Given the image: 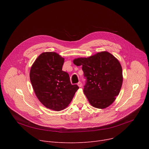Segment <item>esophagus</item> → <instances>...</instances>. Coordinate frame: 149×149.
<instances>
[{
    "label": "esophagus",
    "mask_w": 149,
    "mask_h": 149,
    "mask_svg": "<svg viewBox=\"0 0 149 149\" xmlns=\"http://www.w3.org/2000/svg\"><path fill=\"white\" fill-rule=\"evenodd\" d=\"M77 85H78V86H79V88H81V87L82 86V83H81V82L79 81V83H78Z\"/></svg>",
    "instance_id": "esophagus-1"
}]
</instances>
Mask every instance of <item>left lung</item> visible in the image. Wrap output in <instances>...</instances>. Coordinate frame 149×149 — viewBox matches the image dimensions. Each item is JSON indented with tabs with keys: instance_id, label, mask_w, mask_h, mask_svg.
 <instances>
[{
	"instance_id": "8db88e82",
	"label": "left lung",
	"mask_w": 149,
	"mask_h": 149,
	"mask_svg": "<svg viewBox=\"0 0 149 149\" xmlns=\"http://www.w3.org/2000/svg\"><path fill=\"white\" fill-rule=\"evenodd\" d=\"M73 63L82 66L87 80L83 92L89 103L101 109L111 106L119 95L123 81L118 60L109 52L102 51L89 57L75 58Z\"/></svg>"
}]
</instances>
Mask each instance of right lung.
I'll return each instance as SVG.
<instances>
[{
    "instance_id": "add662e5",
    "label": "right lung",
    "mask_w": 149,
    "mask_h": 149,
    "mask_svg": "<svg viewBox=\"0 0 149 149\" xmlns=\"http://www.w3.org/2000/svg\"><path fill=\"white\" fill-rule=\"evenodd\" d=\"M64 60L56 52H45L30 69V81L36 95L46 108L55 111L66 108L79 88L71 84L69 74L62 70Z\"/></svg>"
}]
</instances>
